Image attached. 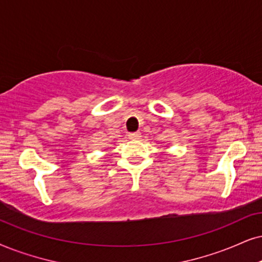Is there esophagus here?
Returning <instances> with one entry per match:
<instances>
[{"label": "esophagus", "instance_id": "obj_1", "mask_svg": "<svg viewBox=\"0 0 262 262\" xmlns=\"http://www.w3.org/2000/svg\"><path fill=\"white\" fill-rule=\"evenodd\" d=\"M129 139H133V140H137V139L141 138V133L140 132H134V133H130L128 135Z\"/></svg>", "mask_w": 262, "mask_h": 262}]
</instances>
